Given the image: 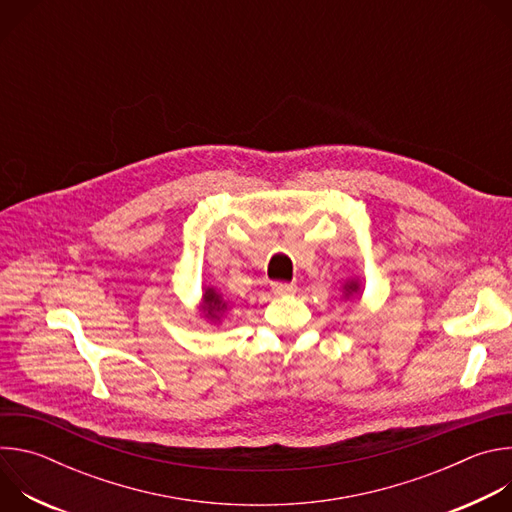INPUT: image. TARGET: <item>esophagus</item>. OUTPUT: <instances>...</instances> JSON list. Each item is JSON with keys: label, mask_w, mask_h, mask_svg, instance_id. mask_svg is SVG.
Returning a JSON list of instances; mask_svg holds the SVG:
<instances>
[{"label": "esophagus", "mask_w": 512, "mask_h": 512, "mask_svg": "<svg viewBox=\"0 0 512 512\" xmlns=\"http://www.w3.org/2000/svg\"><path fill=\"white\" fill-rule=\"evenodd\" d=\"M271 289H273V294H277V296H291V294H296V285H294V283H287V281H275V283L271 285Z\"/></svg>", "instance_id": "1"}]
</instances>
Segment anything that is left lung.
<instances>
[{"label": "left lung", "instance_id": "obj_1", "mask_svg": "<svg viewBox=\"0 0 512 512\" xmlns=\"http://www.w3.org/2000/svg\"><path fill=\"white\" fill-rule=\"evenodd\" d=\"M358 291H360V285H358V281H346L344 283V296L348 298V296H354V294H358Z\"/></svg>", "mask_w": 512, "mask_h": 512}]
</instances>
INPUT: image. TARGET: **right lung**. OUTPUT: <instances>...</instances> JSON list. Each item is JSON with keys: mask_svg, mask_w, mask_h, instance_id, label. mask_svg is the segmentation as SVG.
<instances>
[{"mask_svg": "<svg viewBox=\"0 0 512 512\" xmlns=\"http://www.w3.org/2000/svg\"><path fill=\"white\" fill-rule=\"evenodd\" d=\"M202 310L206 312V318L218 322V320H221V314L227 310V302L223 300L221 294H216L214 287H204Z\"/></svg>", "mask_w": 512, "mask_h": 512, "instance_id": "1", "label": "right lung"}]
</instances>
